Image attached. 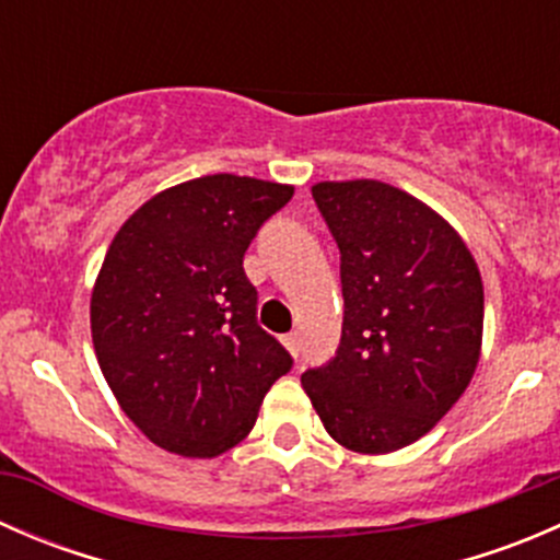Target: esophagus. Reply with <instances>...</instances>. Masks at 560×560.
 <instances>
[{"label":"esophagus","instance_id":"1","mask_svg":"<svg viewBox=\"0 0 560 560\" xmlns=\"http://www.w3.org/2000/svg\"><path fill=\"white\" fill-rule=\"evenodd\" d=\"M284 347L290 349L292 358H298V354H301V332H290V336H284Z\"/></svg>","mask_w":560,"mask_h":560}]
</instances>
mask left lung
<instances>
[{
	"mask_svg": "<svg viewBox=\"0 0 560 560\" xmlns=\"http://www.w3.org/2000/svg\"><path fill=\"white\" fill-rule=\"evenodd\" d=\"M341 252L336 358L301 376L325 431L360 455L425 436L466 393L482 349L485 292L447 219L374 178L312 186Z\"/></svg>",
	"mask_w": 560,
	"mask_h": 560,
	"instance_id": "8db88e82",
	"label": "left lung"
}]
</instances>
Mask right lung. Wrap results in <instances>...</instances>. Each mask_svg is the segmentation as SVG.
<instances>
[{"instance_id":"add662e5","label":"right lung","mask_w":560,"mask_h":560,"mask_svg":"<svg viewBox=\"0 0 560 560\" xmlns=\"http://www.w3.org/2000/svg\"><path fill=\"white\" fill-rule=\"evenodd\" d=\"M295 186L217 173L145 200L92 290V341L124 415L167 453L244 442L292 358L257 325L244 254Z\"/></svg>"}]
</instances>
